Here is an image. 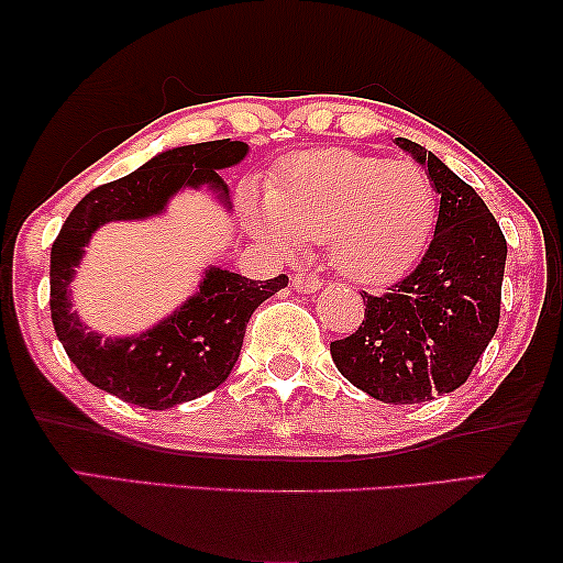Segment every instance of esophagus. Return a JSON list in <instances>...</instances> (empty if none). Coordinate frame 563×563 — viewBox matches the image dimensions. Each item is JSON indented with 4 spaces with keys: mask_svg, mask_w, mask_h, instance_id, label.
Wrapping results in <instances>:
<instances>
[{
    "mask_svg": "<svg viewBox=\"0 0 563 563\" xmlns=\"http://www.w3.org/2000/svg\"><path fill=\"white\" fill-rule=\"evenodd\" d=\"M291 287L297 291H318L322 287V279L318 274H310V272H299L291 276Z\"/></svg>",
    "mask_w": 563,
    "mask_h": 563,
    "instance_id": "1",
    "label": "esophagus"
}]
</instances>
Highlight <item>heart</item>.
Returning a JSON list of instances; mask_svg holds the SVG:
<instances>
[{"label":"heart","mask_w":563,"mask_h":563,"mask_svg":"<svg viewBox=\"0 0 563 563\" xmlns=\"http://www.w3.org/2000/svg\"><path fill=\"white\" fill-rule=\"evenodd\" d=\"M433 214L435 189L422 166L328 148L289 158L251 225L279 245L330 243L338 272L382 282L418 258Z\"/></svg>","instance_id":"1"}]
</instances>
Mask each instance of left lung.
I'll return each mask as SVG.
<instances>
[{"instance_id": "obj_1", "label": "left lung", "mask_w": 563, "mask_h": 563, "mask_svg": "<svg viewBox=\"0 0 563 563\" xmlns=\"http://www.w3.org/2000/svg\"><path fill=\"white\" fill-rule=\"evenodd\" d=\"M433 181V241L410 274L382 295L364 291V320L330 343L338 372L389 405L459 389L499 325L507 241L484 199L422 145L397 137Z\"/></svg>"}]
</instances>
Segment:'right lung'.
<instances>
[{
    "instance_id": "1",
    "label": "right lung",
    "mask_w": 563,
    "mask_h": 563,
    "mask_svg": "<svg viewBox=\"0 0 563 563\" xmlns=\"http://www.w3.org/2000/svg\"><path fill=\"white\" fill-rule=\"evenodd\" d=\"M245 153L249 145L230 137L172 148L137 172L91 189L66 218L51 249V318L68 358L95 387L145 410H166L218 389L233 372L253 310L287 287V274L253 282L210 268L179 312L137 338H102L84 328L71 312L68 284L81 249L99 225L158 214L181 187L210 184L228 199L218 172L238 164Z\"/></svg>"
}]
</instances>
